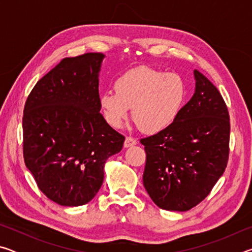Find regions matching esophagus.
Here are the masks:
<instances>
[{
    "instance_id": "obj_1",
    "label": "esophagus",
    "mask_w": 252,
    "mask_h": 252,
    "mask_svg": "<svg viewBox=\"0 0 252 252\" xmlns=\"http://www.w3.org/2000/svg\"><path fill=\"white\" fill-rule=\"evenodd\" d=\"M136 140L132 138V136H126L125 141V148H130L132 146H135Z\"/></svg>"
}]
</instances>
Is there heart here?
<instances>
[{
    "mask_svg": "<svg viewBox=\"0 0 252 252\" xmlns=\"http://www.w3.org/2000/svg\"><path fill=\"white\" fill-rule=\"evenodd\" d=\"M114 92L101 93L99 103L104 120L120 127L129 117L146 133L156 134L176 121L187 99L185 81L176 73L136 67L119 76Z\"/></svg>",
    "mask_w": 252,
    "mask_h": 252,
    "instance_id": "obj_1",
    "label": "heart"
}]
</instances>
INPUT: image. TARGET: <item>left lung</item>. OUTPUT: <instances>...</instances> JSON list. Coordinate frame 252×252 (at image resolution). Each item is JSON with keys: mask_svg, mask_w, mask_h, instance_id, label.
<instances>
[{"mask_svg": "<svg viewBox=\"0 0 252 252\" xmlns=\"http://www.w3.org/2000/svg\"><path fill=\"white\" fill-rule=\"evenodd\" d=\"M194 94L164 131L140 140L143 186L158 207L187 211L210 193L229 158L228 108L215 85L193 71Z\"/></svg>", "mask_w": 252, "mask_h": 252, "instance_id": "obj_1", "label": "left lung"}]
</instances>
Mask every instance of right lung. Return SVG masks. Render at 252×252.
Masks as SVG:
<instances>
[{
    "label": "right lung",
    "instance_id": "obj_1",
    "mask_svg": "<svg viewBox=\"0 0 252 252\" xmlns=\"http://www.w3.org/2000/svg\"><path fill=\"white\" fill-rule=\"evenodd\" d=\"M102 53L63 59L24 105L23 157L39 189L60 206H83L103 183L104 163L125 136L100 113Z\"/></svg>",
    "mask_w": 252,
    "mask_h": 252
}]
</instances>
